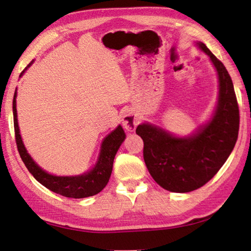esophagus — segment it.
Wrapping results in <instances>:
<instances>
[{
  "label": "esophagus",
  "mask_w": 251,
  "mask_h": 251,
  "mask_svg": "<svg viewBox=\"0 0 251 251\" xmlns=\"http://www.w3.org/2000/svg\"><path fill=\"white\" fill-rule=\"evenodd\" d=\"M122 124L128 131H134L138 125V118L131 110H125L122 117Z\"/></svg>",
  "instance_id": "34e87169"
}]
</instances>
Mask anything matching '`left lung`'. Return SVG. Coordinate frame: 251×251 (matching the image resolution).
<instances>
[{"label":"left lung","instance_id":"8db88e82","mask_svg":"<svg viewBox=\"0 0 251 251\" xmlns=\"http://www.w3.org/2000/svg\"><path fill=\"white\" fill-rule=\"evenodd\" d=\"M195 45L209 57L218 78V96L209 120L179 136L144 122L136 134L144 142V160L154 180L173 193H189L209 181L226 163L239 130V109L226 67L201 42Z\"/></svg>","mask_w":251,"mask_h":251}]
</instances>
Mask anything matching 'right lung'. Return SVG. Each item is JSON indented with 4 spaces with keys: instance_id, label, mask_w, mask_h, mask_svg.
Listing matches in <instances>:
<instances>
[{
    "instance_id": "1",
    "label": "right lung",
    "mask_w": 251,
    "mask_h": 251,
    "mask_svg": "<svg viewBox=\"0 0 251 251\" xmlns=\"http://www.w3.org/2000/svg\"><path fill=\"white\" fill-rule=\"evenodd\" d=\"M33 62L34 59L29 63L27 67H25V70L21 73L20 77L33 64ZM16 96H18V88L15 90L13 99V116L16 145H18L21 158H22L25 166L28 169V172L32 174L33 177L48 189L70 198L91 197L101 192L105 188V186L107 185L109 177L112 175L114 158H115L116 152L120 150L121 145L126 138V134L123 127L118 125L115 129L105 136L100 144V150L96 163L90 171L74 176L53 175V174H50L49 172L40 167L36 164V161L32 158L31 155L28 154L26 148H25L18 122Z\"/></svg>"
}]
</instances>
